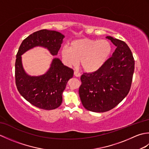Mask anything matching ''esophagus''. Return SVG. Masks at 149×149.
Masks as SVG:
<instances>
[{
	"instance_id": "obj_1",
	"label": "esophagus",
	"mask_w": 149,
	"mask_h": 149,
	"mask_svg": "<svg viewBox=\"0 0 149 149\" xmlns=\"http://www.w3.org/2000/svg\"><path fill=\"white\" fill-rule=\"evenodd\" d=\"M74 75L75 77H79L81 76V74H80V73H79L77 71H75L74 72Z\"/></svg>"
}]
</instances>
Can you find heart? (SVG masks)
<instances>
[{
  "mask_svg": "<svg viewBox=\"0 0 149 149\" xmlns=\"http://www.w3.org/2000/svg\"><path fill=\"white\" fill-rule=\"evenodd\" d=\"M111 52V46L106 40L89 38L73 41L70 48L61 49V56L69 66L79 63L86 72H94L100 69L106 62Z\"/></svg>",
  "mask_w": 149,
  "mask_h": 149,
  "instance_id": "b5f03b06",
  "label": "heart"
}]
</instances>
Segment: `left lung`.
I'll use <instances>...</instances> for the list:
<instances>
[{
	"instance_id": "left-lung-1",
	"label": "left lung",
	"mask_w": 149,
	"mask_h": 149,
	"mask_svg": "<svg viewBox=\"0 0 149 149\" xmlns=\"http://www.w3.org/2000/svg\"><path fill=\"white\" fill-rule=\"evenodd\" d=\"M106 38L116 47L112 57L98 70L84 73L79 90L84 108L96 113L112 109L127 96L134 70V58L127 44L111 36Z\"/></svg>"
}]
</instances>
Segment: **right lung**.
<instances>
[{"instance_id": "1", "label": "right lung", "mask_w": 149, "mask_h": 149, "mask_svg": "<svg viewBox=\"0 0 149 149\" xmlns=\"http://www.w3.org/2000/svg\"><path fill=\"white\" fill-rule=\"evenodd\" d=\"M65 36L56 31L42 29L30 34L19 47L15 62V82L19 93L25 99L38 108L52 110L62 103V95L74 70L63 64L59 58H54L45 74L31 76L25 72L22 55L36 47L49 50L56 56Z\"/></svg>"}]
</instances>
